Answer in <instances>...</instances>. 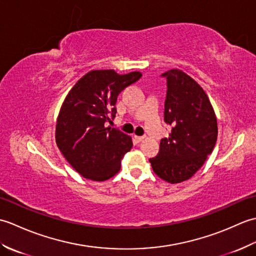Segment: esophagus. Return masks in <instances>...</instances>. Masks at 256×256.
Returning a JSON list of instances; mask_svg holds the SVG:
<instances>
[{
	"label": "esophagus",
	"mask_w": 256,
	"mask_h": 256,
	"mask_svg": "<svg viewBox=\"0 0 256 256\" xmlns=\"http://www.w3.org/2000/svg\"><path fill=\"white\" fill-rule=\"evenodd\" d=\"M135 138V140H136V142H142V140L145 138L144 136H134Z\"/></svg>",
	"instance_id": "34e87169"
}]
</instances>
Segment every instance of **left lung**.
Here are the masks:
<instances>
[{
    "label": "left lung",
    "instance_id": "8db88e82",
    "mask_svg": "<svg viewBox=\"0 0 256 256\" xmlns=\"http://www.w3.org/2000/svg\"><path fill=\"white\" fill-rule=\"evenodd\" d=\"M162 77L167 80L164 120L172 128L150 162L162 180L178 184L192 178L212 153L218 124L208 96L192 77L179 69Z\"/></svg>",
    "mask_w": 256,
    "mask_h": 256
}]
</instances>
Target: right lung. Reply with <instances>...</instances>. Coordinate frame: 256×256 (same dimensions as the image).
Instances as JSON below:
<instances>
[{
  "label": "right lung",
  "instance_id": "obj_1",
  "mask_svg": "<svg viewBox=\"0 0 256 256\" xmlns=\"http://www.w3.org/2000/svg\"><path fill=\"white\" fill-rule=\"evenodd\" d=\"M142 77L133 72L92 70L78 80L64 99L56 123V143L76 172L103 182L121 170V160L132 148V138L104 124L116 113L120 92Z\"/></svg>",
  "mask_w": 256,
  "mask_h": 256
}]
</instances>
